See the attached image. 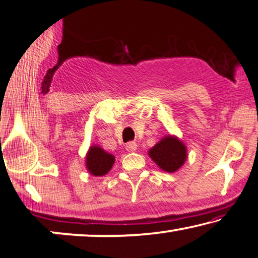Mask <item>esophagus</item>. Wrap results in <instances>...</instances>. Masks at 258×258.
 Returning a JSON list of instances; mask_svg holds the SVG:
<instances>
[{"label": "esophagus", "mask_w": 258, "mask_h": 258, "mask_svg": "<svg viewBox=\"0 0 258 258\" xmlns=\"http://www.w3.org/2000/svg\"><path fill=\"white\" fill-rule=\"evenodd\" d=\"M137 147H138V145L132 141V143H128L127 145H126V151H127V152H136Z\"/></svg>", "instance_id": "esophagus-1"}]
</instances>
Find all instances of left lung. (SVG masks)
Listing matches in <instances>:
<instances>
[{"mask_svg": "<svg viewBox=\"0 0 258 258\" xmlns=\"http://www.w3.org/2000/svg\"><path fill=\"white\" fill-rule=\"evenodd\" d=\"M148 155L159 168L167 173L179 170L187 160V147L179 138L172 134L165 136L148 151Z\"/></svg>", "mask_w": 258, "mask_h": 258, "instance_id": "left-lung-1", "label": "left lung"}]
</instances>
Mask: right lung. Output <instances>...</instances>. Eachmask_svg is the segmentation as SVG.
<instances>
[{
  "mask_svg": "<svg viewBox=\"0 0 258 258\" xmlns=\"http://www.w3.org/2000/svg\"><path fill=\"white\" fill-rule=\"evenodd\" d=\"M115 161L113 154L107 153L98 145L90 146L85 155V166L93 176H103L110 172Z\"/></svg>",
  "mask_w": 258,
  "mask_h": 258,
  "instance_id": "obj_1",
  "label": "right lung"
}]
</instances>
